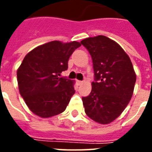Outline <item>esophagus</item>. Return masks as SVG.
Segmentation results:
<instances>
[{
    "mask_svg": "<svg viewBox=\"0 0 152 152\" xmlns=\"http://www.w3.org/2000/svg\"><path fill=\"white\" fill-rule=\"evenodd\" d=\"M83 83V81H80V80H77V84L78 85H82Z\"/></svg>",
    "mask_w": 152,
    "mask_h": 152,
    "instance_id": "34e87169",
    "label": "esophagus"
}]
</instances>
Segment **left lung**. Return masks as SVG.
Listing matches in <instances>:
<instances>
[{"mask_svg":"<svg viewBox=\"0 0 152 152\" xmlns=\"http://www.w3.org/2000/svg\"><path fill=\"white\" fill-rule=\"evenodd\" d=\"M92 58L95 82L87 97H83L86 114L106 125L118 118L133 94L137 76L129 57L115 41L104 35L80 42Z\"/></svg>","mask_w":152,"mask_h":152,"instance_id":"1","label":"left lung"}]
</instances>
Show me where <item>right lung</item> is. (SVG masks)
Wrapping results in <instances>:
<instances>
[{"label": "right lung", "instance_id": "add662e5", "mask_svg": "<svg viewBox=\"0 0 152 152\" xmlns=\"http://www.w3.org/2000/svg\"><path fill=\"white\" fill-rule=\"evenodd\" d=\"M78 42L52 41L30 51L17 69L19 91L32 113L47 118L64 112L74 95V81L61 77Z\"/></svg>", "mask_w": 152, "mask_h": 152}]
</instances>
